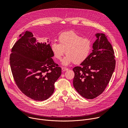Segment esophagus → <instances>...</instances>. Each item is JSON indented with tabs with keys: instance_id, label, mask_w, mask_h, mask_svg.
<instances>
[{
	"instance_id": "esophagus-1",
	"label": "esophagus",
	"mask_w": 128,
	"mask_h": 128,
	"mask_svg": "<svg viewBox=\"0 0 128 128\" xmlns=\"http://www.w3.org/2000/svg\"><path fill=\"white\" fill-rule=\"evenodd\" d=\"M62 70L63 71L65 72V71H66L67 70H68V68H66V67H62Z\"/></svg>"
}]
</instances>
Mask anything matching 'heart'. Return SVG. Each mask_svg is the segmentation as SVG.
<instances>
[{"label": "heart", "instance_id": "obj_1", "mask_svg": "<svg viewBox=\"0 0 128 128\" xmlns=\"http://www.w3.org/2000/svg\"><path fill=\"white\" fill-rule=\"evenodd\" d=\"M59 43L53 42L51 49L54 58L61 60L65 54L62 64L68 65L74 62L78 64L83 62L90 54L92 43L88 38L83 37L73 31L64 32L58 37Z\"/></svg>", "mask_w": 128, "mask_h": 128}]
</instances>
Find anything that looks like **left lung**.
Returning a JSON list of instances; mask_svg holds the SVG:
<instances>
[{
  "label": "left lung",
  "instance_id": "left-lung-1",
  "mask_svg": "<svg viewBox=\"0 0 128 128\" xmlns=\"http://www.w3.org/2000/svg\"><path fill=\"white\" fill-rule=\"evenodd\" d=\"M92 52L80 66L73 68V84L85 98H95L105 90L114 71L116 61L114 49L104 33H97Z\"/></svg>",
  "mask_w": 128,
  "mask_h": 128
}]
</instances>
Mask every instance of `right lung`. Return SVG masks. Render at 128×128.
Segmentation results:
<instances>
[{"instance_id": "obj_1", "label": "right lung", "mask_w": 128, "mask_h": 128, "mask_svg": "<svg viewBox=\"0 0 128 128\" xmlns=\"http://www.w3.org/2000/svg\"><path fill=\"white\" fill-rule=\"evenodd\" d=\"M12 48L10 67L15 82L27 97L36 101L47 99L54 90L61 68L52 58L48 41L39 42L26 31Z\"/></svg>"}]
</instances>
